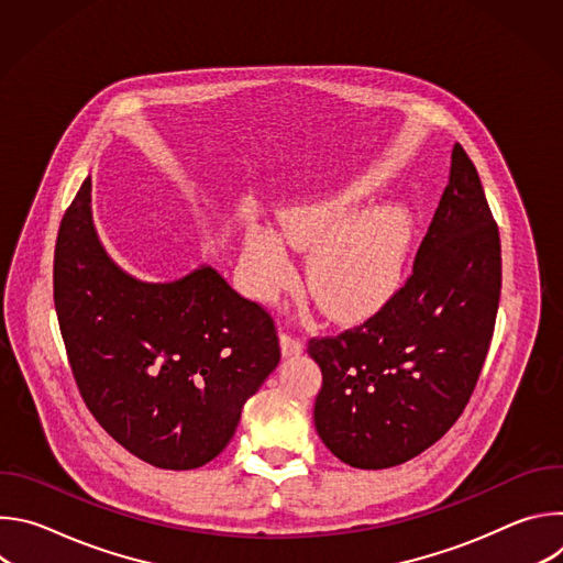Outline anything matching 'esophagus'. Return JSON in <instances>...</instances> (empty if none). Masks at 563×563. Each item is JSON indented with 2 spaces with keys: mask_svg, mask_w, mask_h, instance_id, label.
<instances>
[{
  "mask_svg": "<svg viewBox=\"0 0 563 563\" xmlns=\"http://www.w3.org/2000/svg\"><path fill=\"white\" fill-rule=\"evenodd\" d=\"M280 350L285 356H294V354H300L302 352V341L291 334V332H280Z\"/></svg>",
  "mask_w": 563,
  "mask_h": 563,
  "instance_id": "34e87169",
  "label": "esophagus"
}]
</instances>
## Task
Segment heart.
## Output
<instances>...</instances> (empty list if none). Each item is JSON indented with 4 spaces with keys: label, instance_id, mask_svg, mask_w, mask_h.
Segmentation results:
<instances>
[{
    "label": "heart",
    "instance_id": "obj_1",
    "mask_svg": "<svg viewBox=\"0 0 563 563\" xmlns=\"http://www.w3.org/2000/svg\"><path fill=\"white\" fill-rule=\"evenodd\" d=\"M356 194L302 200L280 213L289 243L311 252L307 289L330 318L361 320L404 285L415 224L406 209L385 207L356 218ZM243 267L258 298H274L294 276L283 240L263 227L245 238Z\"/></svg>",
    "mask_w": 563,
    "mask_h": 563
}]
</instances>
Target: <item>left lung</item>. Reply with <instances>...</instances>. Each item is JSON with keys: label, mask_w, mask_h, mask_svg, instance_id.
Here are the masks:
<instances>
[{"label": "left lung", "mask_w": 563, "mask_h": 563, "mask_svg": "<svg viewBox=\"0 0 563 563\" xmlns=\"http://www.w3.org/2000/svg\"><path fill=\"white\" fill-rule=\"evenodd\" d=\"M499 294V227L476 167L454 144L412 274L365 323L307 343L323 372L313 423L332 454L380 470L434 445L476 387Z\"/></svg>", "instance_id": "8db88e82"}]
</instances>
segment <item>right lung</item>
<instances>
[{"mask_svg":"<svg viewBox=\"0 0 563 563\" xmlns=\"http://www.w3.org/2000/svg\"><path fill=\"white\" fill-rule=\"evenodd\" d=\"M53 300L89 412L124 450L163 470L216 459L280 361L272 313L216 269L155 285L115 267L93 227L89 178L57 231Z\"/></svg>","mask_w":563,"mask_h":563,"instance_id":"right-lung-1","label":"right lung"}]
</instances>
